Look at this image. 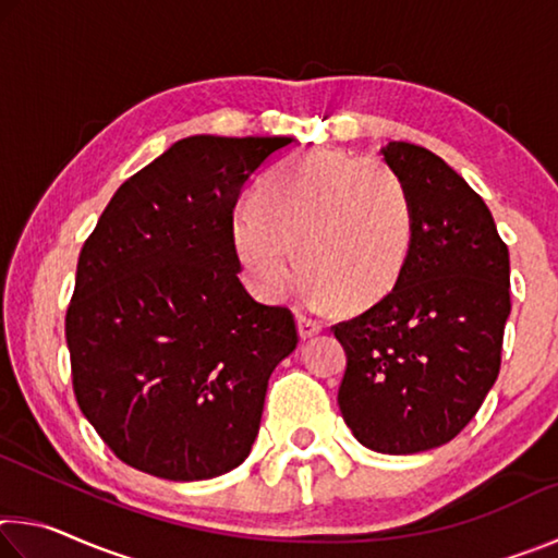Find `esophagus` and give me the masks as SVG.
<instances>
[{
    "instance_id": "34e87169",
    "label": "esophagus",
    "mask_w": 558,
    "mask_h": 558,
    "mask_svg": "<svg viewBox=\"0 0 558 558\" xmlns=\"http://www.w3.org/2000/svg\"><path fill=\"white\" fill-rule=\"evenodd\" d=\"M298 332H300V339H310L323 332V325L317 323V319H310L305 315H298Z\"/></svg>"
}]
</instances>
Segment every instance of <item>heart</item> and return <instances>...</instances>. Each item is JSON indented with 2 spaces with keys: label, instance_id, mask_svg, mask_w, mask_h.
Masks as SVG:
<instances>
[{
  "label": "heart",
  "instance_id": "obj_1",
  "mask_svg": "<svg viewBox=\"0 0 558 558\" xmlns=\"http://www.w3.org/2000/svg\"><path fill=\"white\" fill-rule=\"evenodd\" d=\"M256 206L233 211L231 239L263 300L286 298L302 263L313 305L364 310L389 295L409 260L411 194L376 157L310 149L260 184Z\"/></svg>",
  "mask_w": 558,
  "mask_h": 558
}]
</instances>
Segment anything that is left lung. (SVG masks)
I'll return each mask as SVG.
<instances>
[{"label": "left lung", "mask_w": 558, "mask_h": 558, "mask_svg": "<svg viewBox=\"0 0 558 558\" xmlns=\"http://www.w3.org/2000/svg\"><path fill=\"white\" fill-rule=\"evenodd\" d=\"M381 155L411 194L413 243L389 295L335 325L337 401L362 446L411 456L456 438L497 381L509 251L483 196L438 155L411 143Z\"/></svg>", "instance_id": "1"}]
</instances>
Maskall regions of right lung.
<instances>
[{"label":"right lung","instance_id":"obj_1","mask_svg":"<svg viewBox=\"0 0 558 558\" xmlns=\"http://www.w3.org/2000/svg\"><path fill=\"white\" fill-rule=\"evenodd\" d=\"M290 137L194 135L112 196L65 313L81 411L130 468L194 483L248 458L268 379L298 347L288 307L239 280L233 206Z\"/></svg>","mask_w":558,"mask_h":558}]
</instances>
